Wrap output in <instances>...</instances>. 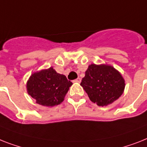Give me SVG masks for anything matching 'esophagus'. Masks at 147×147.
I'll return each instance as SVG.
<instances>
[{
    "mask_svg": "<svg viewBox=\"0 0 147 147\" xmlns=\"http://www.w3.org/2000/svg\"><path fill=\"white\" fill-rule=\"evenodd\" d=\"M74 82H81V79L80 78V77H78V78L76 79V80H75Z\"/></svg>",
    "mask_w": 147,
    "mask_h": 147,
    "instance_id": "1",
    "label": "esophagus"
}]
</instances>
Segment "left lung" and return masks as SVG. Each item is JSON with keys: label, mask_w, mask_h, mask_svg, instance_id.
Returning <instances> with one entry per match:
<instances>
[{"label": "left lung", "mask_w": 147, "mask_h": 147, "mask_svg": "<svg viewBox=\"0 0 147 147\" xmlns=\"http://www.w3.org/2000/svg\"><path fill=\"white\" fill-rule=\"evenodd\" d=\"M80 86L98 106H107L124 92L125 80L111 65L92 64L85 72Z\"/></svg>", "instance_id": "1"}]
</instances>
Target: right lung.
I'll return each mask as SVG.
<instances>
[{"mask_svg":"<svg viewBox=\"0 0 147 147\" xmlns=\"http://www.w3.org/2000/svg\"><path fill=\"white\" fill-rule=\"evenodd\" d=\"M72 82L53 67L33 73L27 82L28 94L42 106L54 107L62 102Z\"/></svg>","mask_w":147,"mask_h":147,"instance_id":"add662e5","label":"right lung"}]
</instances>
